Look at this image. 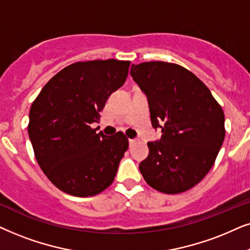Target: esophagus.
I'll return each mask as SVG.
<instances>
[{"label": "esophagus", "mask_w": 250, "mask_h": 250, "mask_svg": "<svg viewBox=\"0 0 250 250\" xmlns=\"http://www.w3.org/2000/svg\"><path fill=\"white\" fill-rule=\"evenodd\" d=\"M136 142H137V139H129V145L134 146L136 144Z\"/></svg>", "instance_id": "1"}]
</instances>
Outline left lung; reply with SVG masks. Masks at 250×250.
<instances>
[{"instance_id":"1","label":"left lung","mask_w":250,"mask_h":250,"mask_svg":"<svg viewBox=\"0 0 250 250\" xmlns=\"http://www.w3.org/2000/svg\"><path fill=\"white\" fill-rule=\"evenodd\" d=\"M130 74L147 97L153 128L162 132L147 143L139 170L160 192L188 191L214 165L225 137L224 112L205 83L182 66L142 62L131 66Z\"/></svg>"}]
</instances>
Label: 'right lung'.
Listing matches in <instances>:
<instances>
[{"label": "right lung", "instance_id": "right-lung-1", "mask_svg": "<svg viewBox=\"0 0 250 250\" xmlns=\"http://www.w3.org/2000/svg\"><path fill=\"white\" fill-rule=\"evenodd\" d=\"M129 66L115 59L75 62L53 76L32 104L28 136L36 161L62 192L92 197L114 181L128 138L97 134L91 125L123 85Z\"/></svg>", "mask_w": 250, "mask_h": 250}]
</instances>
